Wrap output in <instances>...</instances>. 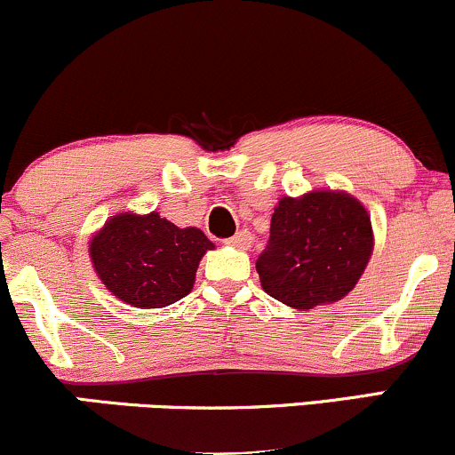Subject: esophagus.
Masks as SVG:
<instances>
[{
  "mask_svg": "<svg viewBox=\"0 0 455 455\" xmlns=\"http://www.w3.org/2000/svg\"><path fill=\"white\" fill-rule=\"evenodd\" d=\"M224 243L233 245V248H239V250H248L250 243H252V237H250L248 231H239V233H235L233 237H228Z\"/></svg>",
  "mask_w": 455,
  "mask_h": 455,
  "instance_id": "esophagus-1",
  "label": "esophagus"
}]
</instances>
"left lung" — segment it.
Returning <instances> with one entry per match:
<instances>
[{"mask_svg": "<svg viewBox=\"0 0 455 455\" xmlns=\"http://www.w3.org/2000/svg\"><path fill=\"white\" fill-rule=\"evenodd\" d=\"M269 231V245L257 260L260 286L295 310L347 297L374 250L368 210L344 190L282 196Z\"/></svg>", "mask_w": 455, "mask_h": 455, "instance_id": "1", "label": "left lung"}]
</instances>
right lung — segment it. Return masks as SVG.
Listing matches in <instances>:
<instances>
[{
    "instance_id": "right-lung-1",
    "label": "right lung",
    "mask_w": 455,
    "mask_h": 455,
    "mask_svg": "<svg viewBox=\"0 0 455 455\" xmlns=\"http://www.w3.org/2000/svg\"><path fill=\"white\" fill-rule=\"evenodd\" d=\"M207 235L196 227L180 228L151 213H115L90 239L93 271L124 304L164 307L195 286L196 269L207 250Z\"/></svg>"
}]
</instances>
